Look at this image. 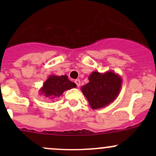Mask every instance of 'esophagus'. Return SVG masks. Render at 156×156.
<instances>
[{
	"label": "esophagus",
	"mask_w": 156,
	"mask_h": 156,
	"mask_svg": "<svg viewBox=\"0 0 156 156\" xmlns=\"http://www.w3.org/2000/svg\"><path fill=\"white\" fill-rule=\"evenodd\" d=\"M75 84H76L77 87H79L80 84H81V81H80V80H79V79H76V80H75Z\"/></svg>",
	"instance_id": "esophagus-1"
}]
</instances>
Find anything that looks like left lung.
<instances>
[{
    "instance_id": "left-lung-1",
    "label": "left lung",
    "mask_w": 156,
    "mask_h": 156,
    "mask_svg": "<svg viewBox=\"0 0 156 156\" xmlns=\"http://www.w3.org/2000/svg\"><path fill=\"white\" fill-rule=\"evenodd\" d=\"M89 82L81 87L90 106L94 109L103 108L114 101L122 87V78L113 72H93Z\"/></svg>"
}]
</instances>
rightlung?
<instances>
[{
    "label": "right lung",
    "instance_id": "right-lung-1",
    "mask_svg": "<svg viewBox=\"0 0 156 156\" xmlns=\"http://www.w3.org/2000/svg\"><path fill=\"white\" fill-rule=\"evenodd\" d=\"M76 87V84L68 79L67 75H50L43 87L41 88V94L49 99H54L62 95L66 90Z\"/></svg>",
    "mask_w": 156,
    "mask_h": 156
}]
</instances>
